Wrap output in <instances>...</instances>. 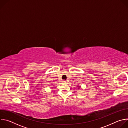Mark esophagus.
I'll return each mask as SVG.
<instances>
[{
	"mask_svg": "<svg viewBox=\"0 0 128 128\" xmlns=\"http://www.w3.org/2000/svg\"><path fill=\"white\" fill-rule=\"evenodd\" d=\"M63 83H66V82H67V81H66V80H64L63 81Z\"/></svg>",
	"mask_w": 128,
	"mask_h": 128,
	"instance_id": "34e87169",
	"label": "esophagus"
}]
</instances>
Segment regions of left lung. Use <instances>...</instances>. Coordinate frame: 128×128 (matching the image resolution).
<instances>
[{"instance_id":"left-lung-1","label":"left lung","mask_w":128,"mask_h":128,"mask_svg":"<svg viewBox=\"0 0 128 128\" xmlns=\"http://www.w3.org/2000/svg\"><path fill=\"white\" fill-rule=\"evenodd\" d=\"M80 88V86H79V87H78V88Z\"/></svg>"}]
</instances>
